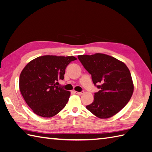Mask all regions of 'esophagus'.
Listing matches in <instances>:
<instances>
[{
	"label": "esophagus",
	"mask_w": 152,
	"mask_h": 152,
	"mask_svg": "<svg viewBox=\"0 0 152 152\" xmlns=\"http://www.w3.org/2000/svg\"><path fill=\"white\" fill-rule=\"evenodd\" d=\"M75 94H78V95H82V94H84V91H80V92H79V91H75Z\"/></svg>",
	"instance_id": "obj_1"
}]
</instances>
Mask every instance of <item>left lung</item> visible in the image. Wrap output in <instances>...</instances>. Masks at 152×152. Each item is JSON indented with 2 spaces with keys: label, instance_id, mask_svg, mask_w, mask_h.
Instances as JSON below:
<instances>
[{
  "label": "left lung",
  "instance_id": "obj_1",
  "mask_svg": "<svg viewBox=\"0 0 152 152\" xmlns=\"http://www.w3.org/2000/svg\"><path fill=\"white\" fill-rule=\"evenodd\" d=\"M79 60L91 75L94 84L100 89L94 102L86 108L100 119H108L127 104L134 92L130 72L124 62L103 53L78 55ZM101 83V85L97 83Z\"/></svg>",
  "mask_w": 152,
  "mask_h": 152
}]
</instances>
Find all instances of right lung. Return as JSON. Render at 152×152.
Listing matches in <instances>:
<instances>
[{
  "label": "right lung",
  "instance_id": "right-lung-1",
  "mask_svg": "<svg viewBox=\"0 0 152 152\" xmlns=\"http://www.w3.org/2000/svg\"><path fill=\"white\" fill-rule=\"evenodd\" d=\"M73 56L44 55L31 61L21 72L19 89L26 102L35 114L52 117L63 109L70 91L57 86L64 79L65 69Z\"/></svg>",
  "mask_w": 152,
  "mask_h": 152
}]
</instances>
